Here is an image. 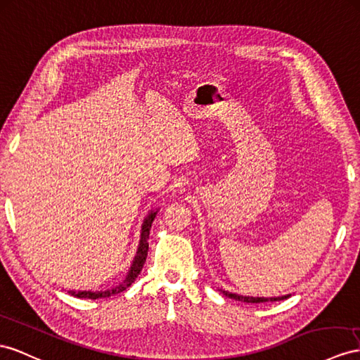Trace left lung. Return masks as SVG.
<instances>
[{"mask_svg": "<svg viewBox=\"0 0 360 360\" xmlns=\"http://www.w3.org/2000/svg\"><path fill=\"white\" fill-rule=\"evenodd\" d=\"M224 295H226V297L233 298V300H237V301H243V302H268V301H281V300H285L289 298V295H284V297H274V298H259V297H243V295H237V293H231V292H226V290H222Z\"/></svg>", "mask_w": 360, "mask_h": 360, "instance_id": "obj_1", "label": "left lung"}]
</instances>
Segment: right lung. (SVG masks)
<instances>
[{"mask_svg": "<svg viewBox=\"0 0 360 360\" xmlns=\"http://www.w3.org/2000/svg\"><path fill=\"white\" fill-rule=\"evenodd\" d=\"M156 213H158V210L155 211H150V214L147 216L144 219L143 222V226H141V238H140V245H138V251H136V255L135 259L132 262V266L131 269H129L126 278L120 283L118 285H115V288H112L110 290H97V292H91V290H70L71 295H75V297L77 298H89V300H97V298H106V297H112V295H117V293H122L123 290H126L129 285H131L138 275H140L143 266H144V262H146V257H147V251H149V234H150V228H152V222L153 219L156 216Z\"/></svg>", "mask_w": 360, "mask_h": 360, "instance_id": "right-lung-1", "label": "right lung"}]
</instances>
